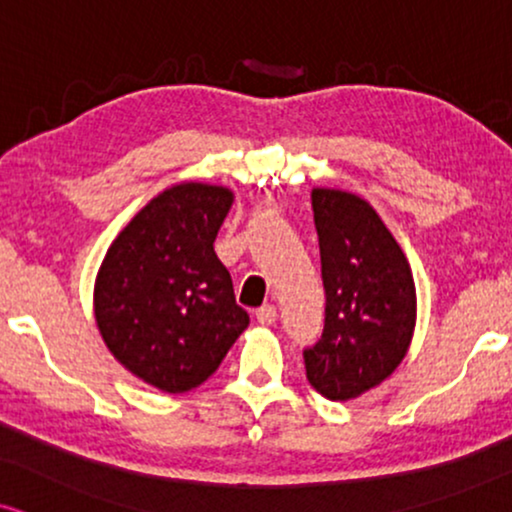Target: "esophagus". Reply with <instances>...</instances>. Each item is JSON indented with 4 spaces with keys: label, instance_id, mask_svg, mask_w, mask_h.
<instances>
[{
    "label": "esophagus",
    "instance_id": "esophagus-1",
    "mask_svg": "<svg viewBox=\"0 0 512 512\" xmlns=\"http://www.w3.org/2000/svg\"><path fill=\"white\" fill-rule=\"evenodd\" d=\"M257 322L260 324H274L276 322V307L274 305H262L260 310L255 312Z\"/></svg>",
    "mask_w": 512,
    "mask_h": 512
}]
</instances>
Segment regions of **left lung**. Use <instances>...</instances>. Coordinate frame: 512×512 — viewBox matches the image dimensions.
<instances>
[{
    "label": "left lung",
    "mask_w": 512,
    "mask_h": 512,
    "mask_svg": "<svg viewBox=\"0 0 512 512\" xmlns=\"http://www.w3.org/2000/svg\"><path fill=\"white\" fill-rule=\"evenodd\" d=\"M312 212L326 293L324 331L303 350L307 381L329 400H350L389 379L408 353L417 319L405 252L367 200L315 188Z\"/></svg>",
    "instance_id": "obj_1"
}]
</instances>
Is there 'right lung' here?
Here are the masks:
<instances>
[{"mask_svg":"<svg viewBox=\"0 0 512 512\" xmlns=\"http://www.w3.org/2000/svg\"><path fill=\"white\" fill-rule=\"evenodd\" d=\"M233 193L178 183L152 197L104 255L95 322L128 372L166 393H186L217 372L250 317L236 305L214 238Z\"/></svg>","mask_w":512,"mask_h":512,"instance_id":"obj_1","label":"right lung"}]
</instances>
